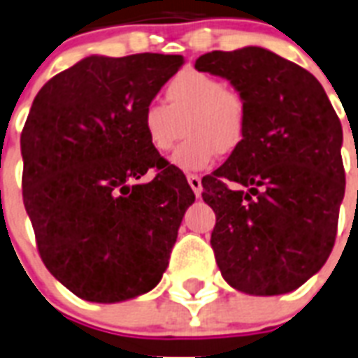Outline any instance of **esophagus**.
I'll use <instances>...</instances> for the list:
<instances>
[{
  "label": "esophagus",
  "instance_id": "esophagus-1",
  "mask_svg": "<svg viewBox=\"0 0 358 358\" xmlns=\"http://www.w3.org/2000/svg\"><path fill=\"white\" fill-rule=\"evenodd\" d=\"M187 182L191 185V189H193L194 196L199 199L200 194H202V180H200V176H196V174H187Z\"/></svg>",
  "mask_w": 358,
  "mask_h": 358
}]
</instances>
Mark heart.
Returning <instances> with one entry per match:
<instances>
[{"label": "heart", "instance_id": "1", "mask_svg": "<svg viewBox=\"0 0 358 358\" xmlns=\"http://www.w3.org/2000/svg\"><path fill=\"white\" fill-rule=\"evenodd\" d=\"M165 101H150L141 112V129L156 152H169L182 136L187 141L171 156V164L185 173L206 171L219 152L239 149L248 124L245 97L228 88L222 78L199 69H184L165 86Z\"/></svg>", "mask_w": 358, "mask_h": 358}]
</instances>
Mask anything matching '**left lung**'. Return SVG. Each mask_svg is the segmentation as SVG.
Instances as JSON below:
<instances>
[{"label":"left lung","instance_id":"left-lung-1","mask_svg":"<svg viewBox=\"0 0 358 358\" xmlns=\"http://www.w3.org/2000/svg\"><path fill=\"white\" fill-rule=\"evenodd\" d=\"M194 68L228 78L248 106L239 149L202 178L220 274L246 294L290 292L335 245L345 189L338 115L315 75L268 49L211 51Z\"/></svg>","mask_w":358,"mask_h":358}]
</instances>
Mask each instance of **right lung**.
<instances>
[{"label": "right lung", "instance_id": "obj_1", "mask_svg": "<svg viewBox=\"0 0 358 358\" xmlns=\"http://www.w3.org/2000/svg\"><path fill=\"white\" fill-rule=\"evenodd\" d=\"M180 55L83 58L34 97L22 132L23 204L43 264L75 296L115 303L159 283L187 180L147 143L141 112ZM149 169L159 174L141 185Z\"/></svg>", "mask_w": 358, "mask_h": 358}]
</instances>
